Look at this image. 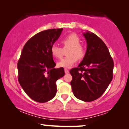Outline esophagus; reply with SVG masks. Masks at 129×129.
Masks as SVG:
<instances>
[{
    "mask_svg": "<svg viewBox=\"0 0 129 129\" xmlns=\"http://www.w3.org/2000/svg\"><path fill=\"white\" fill-rule=\"evenodd\" d=\"M64 72L66 74H68L69 73V70L68 69H64Z\"/></svg>",
    "mask_w": 129,
    "mask_h": 129,
    "instance_id": "1",
    "label": "esophagus"
}]
</instances>
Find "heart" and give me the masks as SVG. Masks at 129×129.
Listing matches in <instances>:
<instances>
[{"mask_svg":"<svg viewBox=\"0 0 129 129\" xmlns=\"http://www.w3.org/2000/svg\"><path fill=\"white\" fill-rule=\"evenodd\" d=\"M80 42V38L76 34H70L63 39L62 43L64 47H69V49L67 52L68 56L57 63L59 68H71L76 62L77 59H82L84 57L86 49ZM51 53L54 57L60 58L62 56L63 50L57 45H53L51 47Z\"/></svg>","mask_w":129,"mask_h":129,"instance_id":"b5f03b06","label":"heart"}]
</instances>
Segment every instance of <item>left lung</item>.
<instances>
[{"instance_id": "8db88e82", "label": "left lung", "mask_w": 129, "mask_h": 129, "mask_svg": "<svg viewBox=\"0 0 129 129\" xmlns=\"http://www.w3.org/2000/svg\"><path fill=\"white\" fill-rule=\"evenodd\" d=\"M83 35L87 42V50L78 67L70 70V84L76 98L91 102L99 98L110 83L114 63L101 39L88 31Z\"/></svg>"}]
</instances>
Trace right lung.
<instances>
[{"mask_svg": "<svg viewBox=\"0 0 129 129\" xmlns=\"http://www.w3.org/2000/svg\"><path fill=\"white\" fill-rule=\"evenodd\" d=\"M63 29H53L37 33L23 48L17 63L18 80L31 99L45 103L57 92L56 81L64 75L63 68L55 69L51 47L60 36Z\"/></svg>", "mask_w": 129, "mask_h": 129, "instance_id": "right-lung-1", "label": "right lung"}]
</instances>
